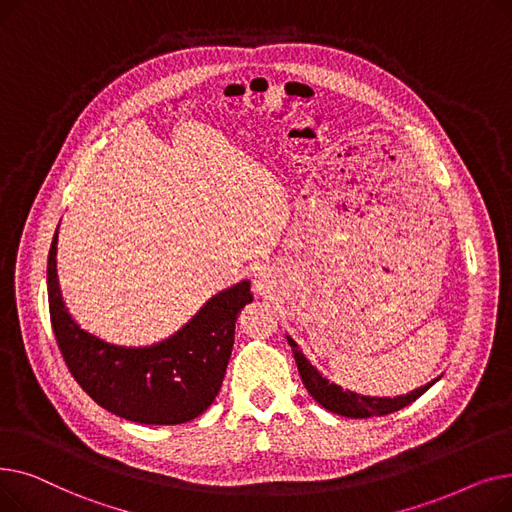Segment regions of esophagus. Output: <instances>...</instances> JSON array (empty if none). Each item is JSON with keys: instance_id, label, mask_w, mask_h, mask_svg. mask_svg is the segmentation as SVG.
I'll return each mask as SVG.
<instances>
[{"instance_id": "1", "label": "esophagus", "mask_w": 512, "mask_h": 512, "mask_svg": "<svg viewBox=\"0 0 512 512\" xmlns=\"http://www.w3.org/2000/svg\"><path fill=\"white\" fill-rule=\"evenodd\" d=\"M270 288H272V276L267 272H257L255 274V290L259 294H265Z\"/></svg>"}]
</instances>
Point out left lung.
<instances>
[{"label": "left lung", "mask_w": 512, "mask_h": 512, "mask_svg": "<svg viewBox=\"0 0 512 512\" xmlns=\"http://www.w3.org/2000/svg\"><path fill=\"white\" fill-rule=\"evenodd\" d=\"M286 340L292 346L294 361H297L301 380H303L307 392L319 402L321 407L332 411V413H338L342 417L367 419V417H380V415L400 411L402 407H407V405H411V402H415L423 392H427L440 380V378H436L429 384H425L409 394H400V396H365L359 392L344 390L342 386L324 378V375L317 371V367H313L309 363V359L303 355L299 344L294 342L290 336H286Z\"/></svg>", "instance_id": "obj_1"}]
</instances>
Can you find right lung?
I'll use <instances>...</instances> for the list:
<instances>
[{
    "label": "right lung",
    "mask_w": 512,
    "mask_h": 512,
    "mask_svg": "<svg viewBox=\"0 0 512 512\" xmlns=\"http://www.w3.org/2000/svg\"><path fill=\"white\" fill-rule=\"evenodd\" d=\"M60 228V226H58ZM58 230L47 257L51 328L62 357L99 407L145 425L199 417L220 392L232 355L236 315L253 301L242 280L213 297L176 334L151 346H118L85 332L68 313L56 270Z\"/></svg>",
    "instance_id": "add662e5"
}]
</instances>
